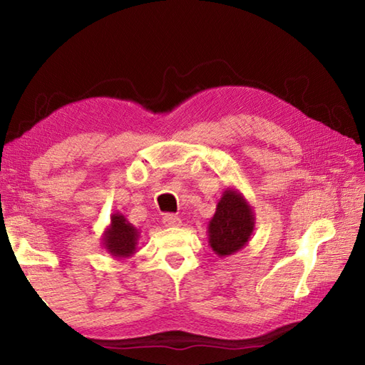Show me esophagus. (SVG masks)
I'll return each mask as SVG.
<instances>
[{
  "instance_id": "obj_1",
  "label": "esophagus",
  "mask_w": 365,
  "mask_h": 365,
  "mask_svg": "<svg viewBox=\"0 0 365 365\" xmlns=\"http://www.w3.org/2000/svg\"><path fill=\"white\" fill-rule=\"evenodd\" d=\"M163 222H165V226L168 227H178L180 226V218L175 216L174 213H166L163 216Z\"/></svg>"
}]
</instances>
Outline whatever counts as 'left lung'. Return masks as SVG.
Masks as SVG:
<instances>
[{
  "mask_svg": "<svg viewBox=\"0 0 365 365\" xmlns=\"http://www.w3.org/2000/svg\"><path fill=\"white\" fill-rule=\"evenodd\" d=\"M255 215L245 196L235 188H226L208 221V245L218 257H229L250 243Z\"/></svg>",
  "mask_w": 365,
  "mask_h": 365,
  "instance_id": "1",
  "label": "left lung"
}]
</instances>
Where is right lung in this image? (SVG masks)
<instances>
[{"mask_svg":"<svg viewBox=\"0 0 365 365\" xmlns=\"http://www.w3.org/2000/svg\"><path fill=\"white\" fill-rule=\"evenodd\" d=\"M139 232L122 213H113L111 222L102 234V245L114 259H128L136 252Z\"/></svg>","mask_w":365,"mask_h":365,"instance_id":"obj_1","label":"right lung"}]
</instances>
